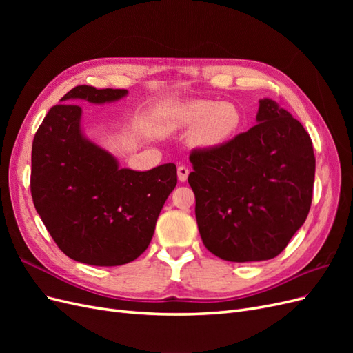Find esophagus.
Masks as SVG:
<instances>
[{
    "label": "esophagus",
    "mask_w": 353,
    "mask_h": 353,
    "mask_svg": "<svg viewBox=\"0 0 353 353\" xmlns=\"http://www.w3.org/2000/svg\"><path fill=\"white\" fill-rule=\"evenodd\" d=\"M188 174H190V170H188V168H185V166H178V179L181 181V183H185L187 181V178H188Z\"/></svg>",
    "instance_id": "34e87169"
}]
</instances>
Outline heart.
Masks as SVG:
<instances>
[{
  "label": "heart",
  "instance_id": "heart-1",
  "mask_svg": "<svg viewBox=\"0 0 353 353\" xmlns=\"http://www.w3.org/2000/svg\"><path fill=\"white\" fill-rule=\"evenodd\" d=\"M243 121L240 109L230 101L187 100L170 104L163 116L169 131L191 130V143L201 148H218L237 134Z\"/></svg>",
  "mask_w": 353,
  "mask_h": 353
}]
</instances>
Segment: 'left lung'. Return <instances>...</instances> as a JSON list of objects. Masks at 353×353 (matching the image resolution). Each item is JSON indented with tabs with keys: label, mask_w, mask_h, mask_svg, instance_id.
Masks as SVG:
<instances>
[{
	"label": "left lung",
	"mask_w": 353,
	"mask_h": 353,
	"mask_svg": "<svg viewBox=\"0 0 353 353\" xmlns=\"http://www.w3.org/2000/svg\"><path fill=\"white\" fill-rule=\"evenodd\" d=\"M256 122L227 144L190 154L203 244L230 262L275 258L311 209V137L271 99L259 100Z\"/></svg>",
	"instance_id": "1"
}]
</instances>
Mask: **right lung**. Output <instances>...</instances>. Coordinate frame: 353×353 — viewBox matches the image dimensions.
<instances>
[{
	"mask_svg": "<svg viewBox=\"0 0 353 353\" xmlns=\"http://www.w3.org/2000/svg\"><path fill=\"white\" fill-rule=\"evenodd\" d=\"M128 90L79 85L51 108L32 144L30 193L46 228L70 259L117 266L150 244L156 222L176 185V166L121 168L117 159L82 130L78 100L114 103Z\"/></svg>",
	"mask_w": 353,
	"mask_h": 353,
	"instance_id": "add662e5",
	"label": "right lung"
}]
</instances>
